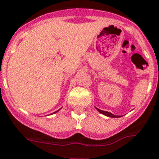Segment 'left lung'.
Wrapping results in <instances>:
<instances>
[{
  "mask_svg": "<svg viewBox=\"0 0 159 159\" xmlns=\"http://www.w3.org/2000/svg\"><path fill=\"white\" fill-rule=\"evenodd\" d=\"M97 110H98V112H99V113H101V114H102V115H106V116H108V117H111V118H119V117H120V116H119V115H113L112 113L108 112V111H102V110H99V109H98V108H97Z\"/></svg>",
  "mask_w": 159,
  "mask_h": 159,
  "instance_id": "8db88e82",
  "label": "left lung"
}]
</instances>
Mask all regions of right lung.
<instances>
[{"label":"right lung","mask_w":159,"mask_h":159,"mask_svg":"<svg viewBox=\"0 0 159 159\" xmlns=\"http://www.w3.org/2000/svg\"><path fill=\"white\" fill-rule=\"evenodd\" d=\"M58 111H59V110H58V111H55V112H53V114H55V113H57V112H58ZM51 115H52V114H51Z\"/></svg>","instance_id":"add662e5"}]
</instances>
